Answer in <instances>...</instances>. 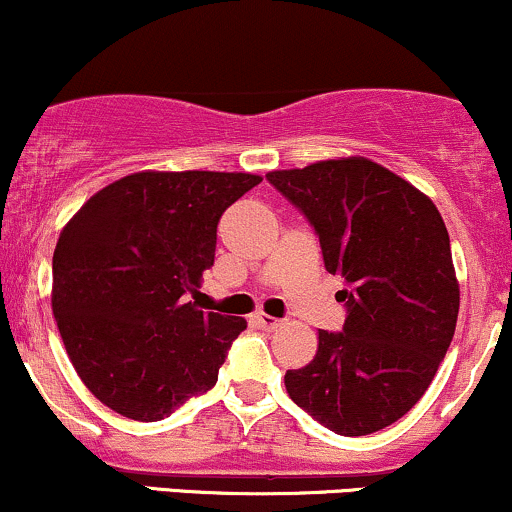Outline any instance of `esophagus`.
<instances>
[{"instance_id":"esophagus-1","label":"esophagus","mask_w":512,"mask_h":512,"mask_svg":"<svg viewBox=\"0 0 512 512\" xmlns=\"http://www.w3.org/2000/svg\"><path fill=\"white\" fill-rule=\"evenodd\" d=\"M255 319H257V324H260L262 329H267V331H274V329H279V326L283 324L281 319H276V317H272V315H264V312H257Z\"/></svg>"}]
</instances>
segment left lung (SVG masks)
I'll return each mask as SVG.
<instances>
[{"instance_id": "1", "label": "left lung", "mask_w": 512, "mask_h": 512, "mask_svg": "<svg viewBox=\"0 0 512 512\" xmlns=\"http://www.w3.org/2000/svg\"><path fill=\"white\" fill-rule=\"evenodd\" d=\"M267 181L312 224L326 272L348 283L343 331H319L310 365L286 372L288 396L341 436L379 432L424 396L453 341L460 286L446 224L427 195L365 157Z\"/></svg>"}]
</instances>
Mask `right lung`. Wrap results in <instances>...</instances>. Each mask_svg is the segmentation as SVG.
Here are the masks:
<instances>
[{
	"instance_id": "1",
	"label": "right lung",
	"mask_w": 512,
	"mask_h": 512,
	"mask_svg": "<svg viewBox=\"0 0 512 512\" xmlns=\"http://www.w3.org/2000/svg\"><path fill=\"white\" fill-rule=\"evenodd\" d=\"M262 178L138 171L73 214L52 257V312L88 391L128 420L157 422L217 384L243 317L197 310L226 207Z\"/></svg>"
}]
</instances>
